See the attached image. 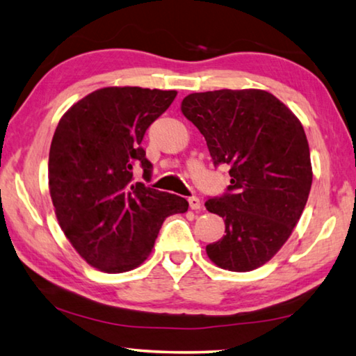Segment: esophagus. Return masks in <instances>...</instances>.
I'll list each match as a JSON object with an SVG mask.
<instances>
[{"label":"esophagus","mask_w":356,"mask_h":356,"mask_svg":"<svg viewBox=\"0 0 356 356\" xmlns=\"http://www.w3.org/2000/svg\"><path fill=\"white\" fill-rule=\"evenodd\" d=\"M188 204H190V209H193V210L201 209V200H200V197H196V196L188 197Z\"/></svg>","instance_id":"obj_1"}]
</instances>
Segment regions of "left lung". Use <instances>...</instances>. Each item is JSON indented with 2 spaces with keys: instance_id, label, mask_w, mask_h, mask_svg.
<instances>
[{
  "instance_id": "left-lung-1",
  "label": "left lung",
  "mask_w": 356,
  "mask_h": 356,
  "mask_svg": "<svg viewBox=\"0 0 356 356\" xmlns=\"http://www.w3.org/2000/svg\"><path fill=\"white\" fill-rule=\"evenodd\" d=\"M182 113L206 138L213 165L229 166L231 177L222 195L206 201L226 225L207 256L231 272L261 267L286 243L308 201L312 170L303 125L261 89L190 94Z\"/></svg>"
}]
</instances>
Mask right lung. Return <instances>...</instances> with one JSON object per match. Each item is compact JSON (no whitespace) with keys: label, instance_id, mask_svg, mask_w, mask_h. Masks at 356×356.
Listing matches in <instances>:
<instances>
[{"label":"right lung","instance_id":"obj_1","mask_svg":"<svg viewBox=\"0 0 356 356\" xmlns=\"http://www.w3.org/2000/svg\"><path fill=\"white\" fill-rule=\"evenodd\" d=\"M176 91L104 88L59 120L48 156V185L59 226L84 261L108 273L144 262L165 218L188 210L184 197L146 182L152 163L141 141Z\"/></svg>","mask_w":356,"mask_h":356}]
</instances>
